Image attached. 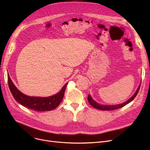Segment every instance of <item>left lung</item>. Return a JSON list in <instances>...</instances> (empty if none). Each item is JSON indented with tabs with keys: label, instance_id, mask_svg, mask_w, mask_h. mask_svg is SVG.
Here are the masks:
<instances>
[{
	"label": "left lung",
	"instance_id": "left-lung-1",
	"mask_svg": "<svg viewBox=\"0 0 150 150\" xmlns=\"http://www.w3.org/2000/svg\"><path fill=\"white\" fill-rule=\"evenodd\" d=\"M140 84H139L138 88L137 89L136 92L134 93V94L129 98L128 99L127 101H126L125 102H123V103H120V104H117V105H101V104H100L98 103H97V101H96L95 100H94L92 97L91 96V95H89L88 97V102L90 103V105L93 106L94 108L96 109H99V110H102V111H112V110H114V109H117L119 108H122L123 106H125L126 105L128 104L129 103H130L131 101H132L134 98L137 94L139 91V89H140Z\"/></svg>",
	"mask_w": 150,
	"mask_h": 150
}]
</instances>
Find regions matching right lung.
Instances as JSON below:
<instances>
[{
  "instance_id": "right-lung-1",
  "label": "right lung",
  "mask_w": 150,
  "mask_h": 150,
  "mask_svg": "<svg viewBox=\"0 0 150 150\" xmlns=\"http://www.w3.org/2000/svg\"><path fill=\"white\" fill-rule=\"evenodd\" d=\"M8 83L12 95L17 102L23 106L36 111H49L57 108L62 100L64 96L67 83L64 84L59 92L54 95L47 97L28 96L22 93L16 87L8 74Z\"/></svg>"
}]
</instances>
